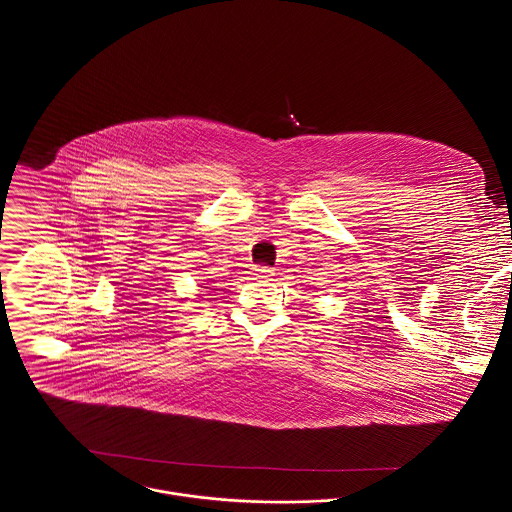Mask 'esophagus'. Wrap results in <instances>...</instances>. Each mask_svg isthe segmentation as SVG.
Segmentation results:
<instances>
[{
	"label": "esophagus",
	"mask_w": 512,
	"mask_h": 512,
	"mask_svg": "<svg viewBox=\"0 0 512 512\" xmlns=\"http://www.w3.org/2000/svg\"><path fill=\"white\" fill-rule=\"evenodd\" d=\"M255 275H257L259 279H269V277H273V269H271V267H257V269H255Z\"/></svg>",
	"instance_id": "1"
}]
</instances>
